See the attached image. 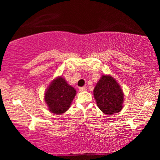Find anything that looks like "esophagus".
<instances>
[{
	"label": "esophagus",
	"mask_w": 160,
	"mask_h": 160,
	"mask_svg": "<svg viewBox=\"0 0 160 160\" xmlns=\"http://www.w3.org/2000/svg\"><path fill=\"white\" fill-rule=\"evenodd\" d=\"M86 88L85 87H80V88H79V90L80 91V92H84V91H85L86 90Z\"/></svg>",
	"instance_id": "esophagus-1"
}]
</instances>
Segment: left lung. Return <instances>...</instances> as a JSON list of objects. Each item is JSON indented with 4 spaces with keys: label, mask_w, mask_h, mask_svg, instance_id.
Masks as SVG:
<instances>
[{
    "label": "left lung",
    "mask_w": 160,
    "mask_h": 160,
    "mask_svg": "<svg viewBox=\"0 0 160 160\" xmlns=\"http://www.w3.org/2000/svg\"><path fill=\"white\" fill-rule=\"evenodd\" d=\"M93 92L97 106L105 114L112 115L122 109L123 92L120 85L111 75H102Z\"/></svg>",
    "instance_id": "8db88e82"
}]
</instances>
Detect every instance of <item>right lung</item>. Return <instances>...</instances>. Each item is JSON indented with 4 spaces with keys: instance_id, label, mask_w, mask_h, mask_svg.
Instances as JSON below:
<instances>
[{
    "instance_id": "obj_1",
    "label": "right lung",
    "mask_w": 160,
    "mask_h": 160,
    "mask_svg": "<svg viewBox=\"0 0 160 160\" xmlns=\"http://www.w3.org/2000/svg\"><path fill=\"white\" fill-rule=\"evenodd\" d=\"M76 90L63 78L54 79L45 92L44 99L51 113L61 114L69 109Z\"/></svg>"
}]
</instances>
